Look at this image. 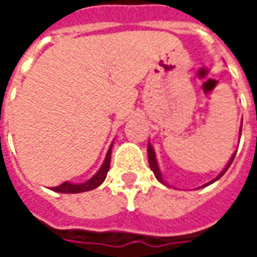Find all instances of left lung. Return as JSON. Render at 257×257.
Instances as JSON below:
<instances>
[{"mask_svg":"<svg viewBox=\"0 0 257 257\" xmlns=\"http://www.w3.org/2000/svg\"><path fill=\"white\" fill-rule=\"evenodd\" d=\"M241 129H242V125H241ZM147 153H149V164H150L151 171H153V172H154V175H156L157 180H158V182H161L162 184H167L165 182H164V179H162V175H161V172H160V168H158V164H157L156 153H154V149H153V146H151L150 143H149V146H147ZM235 154H237V153H234V154H232V157L230 158V161H228V164H227V167L224 168L223 171H221V173H219V176H217L216 179H213V180H212V182H209V183L204 184L202 187H205V186H209V184H212L213 182H216V180H219V179H220L221 176L226 173V171L228 169V167L231 165V162L234 161V157H235Z\"/></svg>","mask_w":257,"mask_h":257,"instance_id":"8db88e82","label":"left lung"}]
</instances>
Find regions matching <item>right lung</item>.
<instances>
[{
	"label": "right lung",
	"instance_id": "1",
	"mask_svg": "<svg viewBox=\"0 0 257 257\" xmlns=\"http://www.w3.org/2000/svg\"><path fill=\"white\" fill-rule=\"evenodd\" d=\"M110 160H111V147L107 151L106 160L103 162V165H101L100 169H99L97 173L93 175L88 182L79 184H73L68 183V182H64V183H62L60 186H58V187H51V189H52L53 191H58V193L63 194L84 193V191H89V190L96 189V187H99V186L104 182V179H106L107 172H108V169H110Z\"/></svg>",
	"mask_w": 257,
	"mask_h": 257
}]
</instances>
